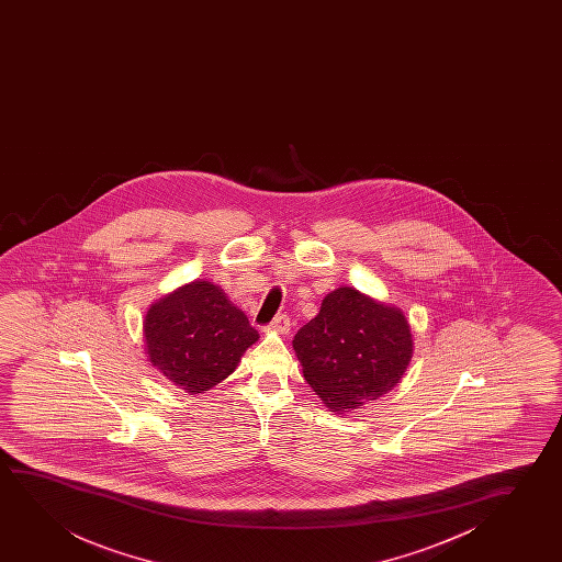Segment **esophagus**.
Returning a JSON list of instances; mask_svg holds the SVG:
<instances>
[{
    "label": "esophagus",
    "instance_id": "34e87169",
    "mask_svg": "<svg viewBox=\"0 0 562 562\" xmlns=\"http://www.w3.org/2000/svg\"><path fill=\"white\" fill-rule=\"evenodd\" d=\"M290 326H292V321H290V316L278 315L274 316V321L270 323V330L278 331V334H288V330H290Z\"/></svg>",
    "mask_w": 562,
    "mask_h": 562
}]
</instances>
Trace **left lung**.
I'll return each instance as SVG.
<instances>
[{"label":"left lung","mask_w":562,"mask_h":562,"mask_svg":"<svg viewBox=\"0 0 562 562\" xmlns=\"http://www.w3.org/2000/svg\"><path fill=\"white\" fill-rule=\"evenodd\" d=\"M293 349L307 384L326 407L341 413L397 385L413 355V338L400 308L339 288L297 330Z\"/></svg>","instance_id":"8db88e82"}]
</instances>
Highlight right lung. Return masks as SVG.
I'll return each instance as SVG.
<instances>
[{"label":"right lung","instance_id":"right-lung-1","mask_svg":"<svg viewBox=\"0 0 562 562\" xmlns=\"http://www.w3.org/2000/svg\"><path fill=\"white\" fill-rule=\"evenodd\" d=\"M154 367L188 393H203L238 367L259 334L226 293L192 282L151 305L144 323Z\"/></svg>","mask_w":562,"mask_h":562}]
</instances>
